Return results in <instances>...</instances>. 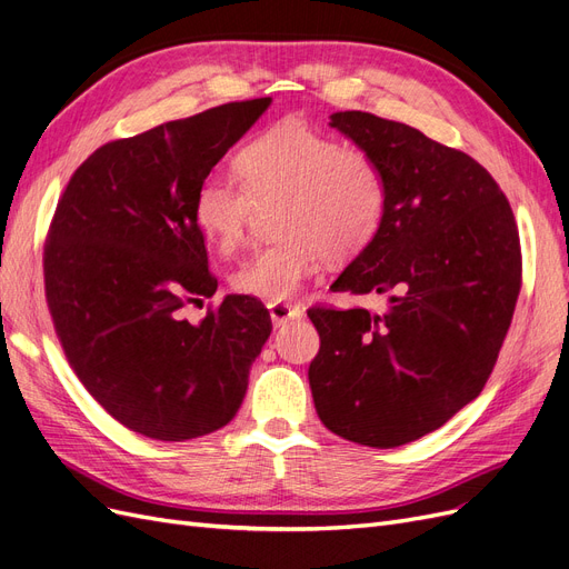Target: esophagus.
Instances as JSON below:
<instances>
[{"label": "esophagus", "mask_w": 569, "mask_h": 569, "mask_svg": "<svg viewBox=\"0 0 569 569\" xmlns=\"http://www.w3.org/2000/svg\"><path fill=\"white\" fill-rule=\"evenodd\" d=\"M269 317H271V323L281 328L290 321H296L302 317V309L296 307V305H288V302H269Z\"/></svg>", "instance_id": "esophagus-1"}]
</instances>
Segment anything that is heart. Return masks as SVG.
<instances>
[{"mask_svg": "<svg viewBox=\"0 0 569 569\" xmlns=\"http://www.w3.org/2000/svg\"><path fill=\"white\" fill-rule=\"evenodd\" d=\"M234 166L243 184L206 178L194 197V220L210 243L231 252L246 241L258 208L279 206L281 239L231 273V286L243 296L290 300L323 258L349 260L361 252L385 218L387 187L375 159L302 119H283L248 140Z\"/></svg>", "mask_w": 569, "mask_h": 569, "instance_id": "obj_1", "label": "heart"}]
</instances>
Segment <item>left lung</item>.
I'll list each match as a JSON object with an SVG mask.
<instances>
[{"instance_id": "8db88e82", "label": "left lung", "mask_w": 569, "mask_h": 569, "mask_svg": "<svg viewBox=\"0 0 569 569\" xmlns=\"http://www.w3.org/2000/svg\"><path fill=\"white\" fill-rule=\"evenodd\" d=\"M330 126L375 159L387 187L380 229L330 288L387 305L307 311L321 338L309 387L332 433L398 448L486 387L520 292L518 227L469 154L359 110Z\"/></svg>"}]
</instances>
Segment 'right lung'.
Wrapping results in <instances>:
<instances>
[{"label":"right lung","instance_id":"add662e5","mask_svg":"<svg viewBox=\"0 0 569 569\" xmlns=\"http://www.w3.org/2000/svg\"><path fill=\"white\" fill-rule=\"evenodd\" d=\"M271 98L227 102L98 147L70 178L44 246L47 302L79 382L154 440L222 429L271 332L264 305L227 296L194 220L199 184Z\"/></svg>","mask_w":569,"mask_h":569}]
</instances>
